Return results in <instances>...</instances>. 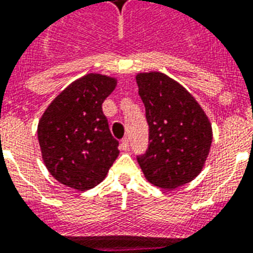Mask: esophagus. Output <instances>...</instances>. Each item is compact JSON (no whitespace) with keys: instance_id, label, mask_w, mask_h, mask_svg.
I'll use <instances>...</instances> for the list:
<instances>
[{"instance_id":"34e87169","label":"esophagus","mask_w":253,"mask_h":253,"mask_svg":"<svg viewBox=\"0 0 253 253\" xmlns=\"http://www.w3.org/2000/svg\"><path fill=\"white\" fill-rule=\"evenodd\" d=\"M121 148H122L123 151H127V150H128V139H127V138H123V139L121 140Z\"/></svg>"}]
</instances>
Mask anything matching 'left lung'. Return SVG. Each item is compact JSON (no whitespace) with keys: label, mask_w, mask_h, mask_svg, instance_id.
Returning a JSON list of instances; mask_svg holds the SVG:
<instances>
[{"label":"left lung","mask_w":253,"mask_h":253,"mask_svg":"<svg viewBox=\"0 0 253 253\" xmlns=\"http://www.w3.org/2000/svg\"><path fill=\"white\" fill-rule=\"evenodd\" d=\"M146 107L148 148L138 163L148 182L173 190L194 180L212 143V127L194 96L163 73L136 75Z\"/></svg>","instance_id":"left-lung-1"}]
</instances>
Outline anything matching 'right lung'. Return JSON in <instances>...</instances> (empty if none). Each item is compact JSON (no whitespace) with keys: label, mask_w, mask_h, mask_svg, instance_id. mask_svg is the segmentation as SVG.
Listing matches in <instances>:
<instances>
[{"label":"right lung","mask_w":253,"mask_h":253,"mask_svg":"<svg viewBox=\"0 0 253 253\" xmlns=\"http://www.w3.org/2000/svg\"><path fill=\"white\" fill-rule=\"evenodd\" d=\"M117 80L90 73L69 84L45 110L38 142L49 172L65 186L90 190L106 178L119 155L102 103Z\"/></svg>","instance_id":"1"}]
</instances>
